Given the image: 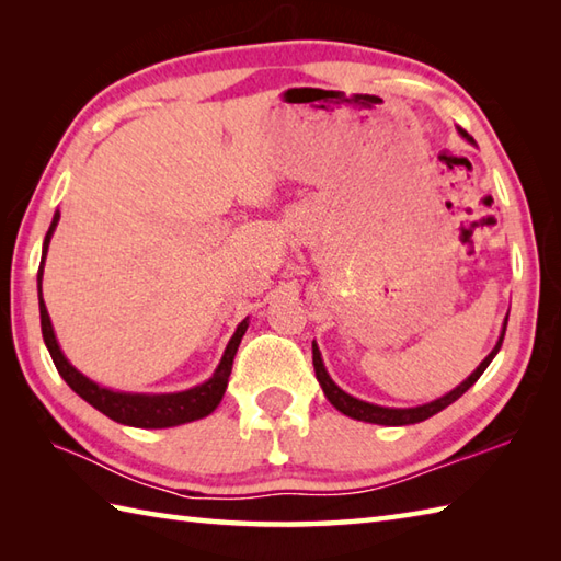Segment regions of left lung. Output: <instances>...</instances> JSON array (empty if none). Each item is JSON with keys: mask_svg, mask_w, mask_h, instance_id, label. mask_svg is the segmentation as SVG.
<instances>
[{"mask_svg": "<svg viewBox=\"0 0 561 561\" xmlns=\"http://www.w3.org/2000/svg\"><path fill=\"white\" fill-rule=\"evenodd\" d=\"M458 135L462 139H468L470 145H474V139L465 133V129L458 127ZM506 323H508V316L504 318V325H502V332H499V340L494 344V350L484 356V359L480 362V366L474 368V371L462 380L460 386H456L453 390H448L446 396H440L432 402H424V404H414V408H386V404H376V402H366V400H359L350 396V392H344L335 380L330 378L328 368L323 364V356H320V350L318 344L313 342V368H316V378L320 388H323L325 398L330 400V404L335 410H340L342 414L352 416V420L356 422H368V424H383V426H408V424H420L424 420H428V416L438 414L440 410H446L448 404L456 402L462 392H468L474 383H478V378L484 374V368L492 364L494 356L499 354V350H502V342H504V335H506Z\"/></svg>", "mask_w": 561, "mask_h": 561, "instance_id": "left-lung-1", "label": "left lung"}]
</instances>
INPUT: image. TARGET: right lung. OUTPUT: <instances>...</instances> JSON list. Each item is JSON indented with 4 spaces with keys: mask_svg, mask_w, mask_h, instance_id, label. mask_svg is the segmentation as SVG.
Here are the masks:
<instances>
[{
    "mask_svg": "<svg viewBox=\"0 0 561 561\" xmlns=\"http://www.w3.org/2000/svg\"><path fill=\"white\" fill-rule=\"evenodd\" d=\"M57 221H59V211H55L50 229H47L45 241H43V255H41V267H38V306H41V330H43L45 347L50 352L59 376L65 378V383L75 390L81 400H87L91 408H96L99 412L108 416V420L125 426H137V428L181 426L187 422L202 420V416H207L217 410V404L221 402L226 392V386H229L233 356L250 325V318H243L241 323H238L236 332L221 354L219 366L214 368V374L205 380V383L193 386L187 390H178V392H125V390H113L108 386H101L87 374H81L79 368L67 359L62 347H59L50 313H47L45 301H43V270H45L47 248H50V238L57 229Z\"/></svg>",
    "mask_w": 561,
    "mask_h": 561,
    "instance_id": "obj_1",
    "label": "right lung"
}]
</instances>
